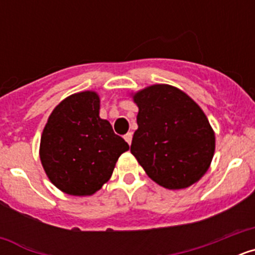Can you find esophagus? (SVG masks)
<instances>
[{
	"mask_svg": "<svg viewBox=\"0 0 255 255\" xmlns=\"http://www.w3.org/2000/svg\"><path fill=\"white\" fill-rule=\"evenodd\" d=\"M124 139H125L126 143H128L130 145V144H131V140H132V134H131V132H128V134H126L125 136H124Z\"/></svg>",
	"mask_w": 255,
	"mask_h": 255,
	"instance_id": "obj_1",
	"label": "esophagus"
}]
</instances>
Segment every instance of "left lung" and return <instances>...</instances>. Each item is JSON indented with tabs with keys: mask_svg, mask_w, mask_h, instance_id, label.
<instances>
[{
	"mask_svg": "<svg viewBox=\"0 0 255 255\" xmlns=\"http://www.w3.org/2000/svg\"><path fill=\"white\" fill-rule=\"evenodd\" d=\"M139 108L130 150L148 176L176 190L199 181L215 154V131L190 97L167 84L132 96Z\"/></svg>",
	"mask_w": 255,
	"mask_h": 255,
	"instance_id": "obj_1",
	"label": "left lung"
}]
</instances>
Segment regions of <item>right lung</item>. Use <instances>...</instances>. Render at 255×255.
Segmentation results:
<instances>
[{
	"label": "right lung",
	"instance_id": "right-lung-1",
	"mask_svg": "<svg viewBox=\"0 0 255 255\" xmlns=\"http://www.w3.org/2000/svg\"><path fill=\"white\" fill-rule=\"evenodd\" d=\"M129 144L100 117L96 92L75 93L58 103L40 136L39 157L47 176L69 195L85 197L110 180Z\"/></svg>",
	"mask_w": 255,
	"mask_h": 255
}]
</instances>
